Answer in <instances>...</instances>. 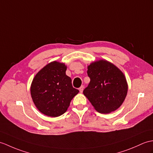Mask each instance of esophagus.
<instances>
[{
  "label": "esophagus",
  "mask_w": 153,
  "mask_h": 153,
  "mask_svg": "<svg viewBox=\"0 0 153 153\" xmlns=\"http://www.w3.org/2000/svg\"><path fill=\"white\" fill-rule=\"evenodd\" d=\"M83 88H84V87L83 86H81L79 88V92L81 93H83Z\"/></svg>",
  "instance_id": "34e87169"
}]
</instances>
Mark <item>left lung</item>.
Instances as JSON below:
<instances>
[{"label": "left lung", "instance_id": "left-lung-1", "mask_svg": "<svg viewBox=\"0 0 153 153\" xmlns=\"http://www.w3.org/2000/svg\"><path fill=\"white\" fill-rule=\"evenodd\" d=\"M87 69L91 81L83 94L98 112L107 114L115 111L128 93V83L122 71L104 59L91 62Z\"/></svg>", "mask_w": 153, "mask_h": 153}]
</instances>
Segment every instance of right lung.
I'll return each mask as SVG.
<instances>
[{
	"label": "right lung",
	"mask_w": 153,
	"mask_h": 153,
	"mask_svg": "<svg viewBox=\"0 0 153 153\" xmlns=\"http://www.w3.org/2000/svg\"><path fill=\"white\" fill-rule=\"evenodd\" d=\"M65 63L53 61L36 74L30 86L34 105L43 114L56 117L68 109L79 91L72 87V79L66 75Z\"/></svg>",
	"instance_id": "1"
}]
</instances>
